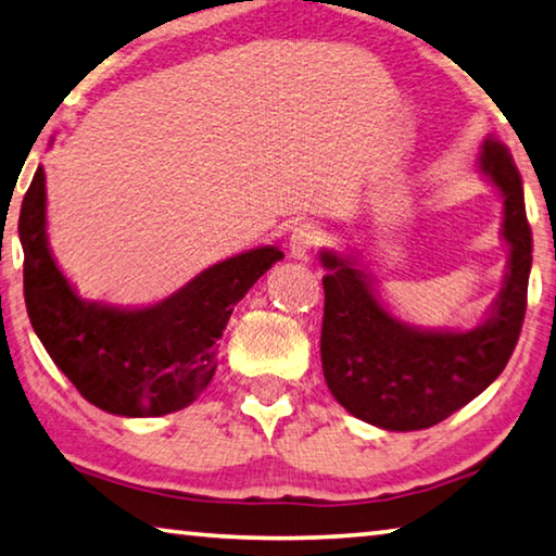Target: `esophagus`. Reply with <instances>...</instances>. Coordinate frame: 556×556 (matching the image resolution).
I'll return each instance as SVG.
<instances>
[{
    "instance_id": "34e87169",
    "label": "esophagus",
    "mask_w": 556,
    "mask_h": 556,
    "mask_svg": "<svg viewBox=\"0 0 556 556\" xmlns=\"http://www.w3.org/2000/svg\"><path fill=\"white\" fill-rule=\"evenodd\" d=\"M324 242V232L312 223H302L294 227L292 237H289V250L296 260H309L312 254L319 250Z\"/></svg>"
}]
</instances>
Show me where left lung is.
Returning <instances> with one entry per match:
<instances>
[{
  "label": "left lung",
  "instance_id": "left-lung-1",
  "mask_svg": "<svg viewBox=\"0 0 556 556\" xmlns=\"http://www.w3.org/2000/svg\"><path fill=\"white\" fill-rule=\"evenodd\" d=\"M480 170L505 198L502 237L509 244L505 287L478 329L420 331L383 309L371 281L349 260L321 252V368L326 386L351 416L386 430H422L453 416L502 374L527 312L532 230L522 178L505 146L488 138Z\"/></svg>",
  "mask_w": 556,
  "mask_h": 556
}]
</instances>
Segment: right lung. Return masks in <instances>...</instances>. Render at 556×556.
Returning <instances> with one entry per match:
<instances>
[{"label":"right lung","mask_w":556,"mask_h":556,"mask_svg":"<svg viewBox=\"0 0 556 556\" xmlns=\"http://www.w3.org/2000/svg\"><path fill=\"white\" fill-rule=\"evenodd\" d=\"M20 240L26 314L43 349L88 403L126 418L182 410L207 389L235 304L285 257L277 247L242 252L146 309L84 302L47 247L43 167L22 202Z\"/></svg>","instance_id":"add662e5"}]
</instances>
